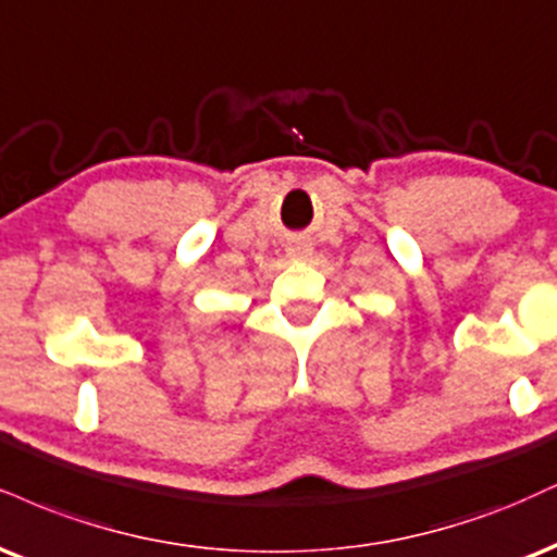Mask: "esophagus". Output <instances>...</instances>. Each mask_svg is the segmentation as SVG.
<instances>
[{"label":"esophagus","instance_id":"34e87169","mask_svg":"<svg viewBox=\"0 0 557 557\" xmlns=\"http://www.w3.org/2000/svg\"><path fill=\"white\" fill-rule=\"evenodd\" d=\"M311 244H293L290 249H287V259L293 261H306L308 257H311Z\"/></svg>","mask_w":557,"mask_h":557}]
</instances>
